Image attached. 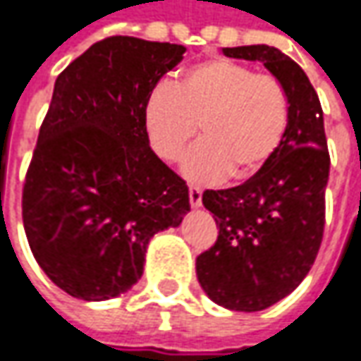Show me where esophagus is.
<instances>
[{"mask_svg":"<svg viewBox=\"0 0 361 361\" xmlns=\"http://www.w3.org/2000/svg\"><path fill=\"white\" fill-rule=\"evenodd\" d=\"M189 201L192 207H201L203 203V192L199 187H189Z\"/></svg>","mask_w":361,"mask_h":361,"instance_id":"34e87169","label":"esophagus"}]
</instances>
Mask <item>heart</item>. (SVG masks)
I'll return each mask as SVG.
<instances>
[{"label":"heart","instance_id":"1","mask_svg":"<svg viewBox=\"0 0 361 361\" xmlns=\"http://www.w3.org/2000/svg\"><path fill=\"white\" fill-rule=\"evenodd\" d=\"M144 123L164 162L180 160L201 126L203 142L183 171L192 183H219L229 172L250 176L272 158L288 126V97L270 73L209 59L187 68L176 85H158L146 101Z\"/></svg>","mask_w":361,"mask_h":361}]
</instances>
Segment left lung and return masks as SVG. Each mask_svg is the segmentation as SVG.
<instances>
[{
    "mask_svg": "<svg viewBox=\"0 0 361 361\" xmlns=\"http://www.w3.org/2000/svg\"><path fill=\"white\" fill-rule=\"evenodd\" d=\"M224 54L260 61L288 97V126L272 158L242 185L203 192L219 235L197 256L199 284L213 302L254 313L309 274L323 240L331 160L317 91L290 56L266 44L224 48Z\"/></svg>",
    "mask_w": 361,
    "mask_h": 361,
    "instance_id": "1",
    "label": "left lung"
}]
</instances>
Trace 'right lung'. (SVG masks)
I'll return each instance as SVG.
<instances>
[{
	"mask_svg": "<svg viewBox=\"0 0 361 361\" xmlns=\"http://www.w3.org/2000/svg\"><path fill=\"white\" fill-rule=\"evenodd\" d=\"M185 46L109 36L64 68L22 190L27 243L71 297L105 300L144 272L154 233L190 209L187 183L150 148L146 101Z\"/></svg>",
	"mask_w": 361,
	"mask_h": 361,
	"instance_id": "1",
	"label": "right lung"
}]
</instances>
